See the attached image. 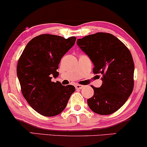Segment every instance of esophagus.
Instances as JSON below:
<instances>
[{
	"label": "esophagus",
	"instance_id": "1",
	"mask_svg": "<svg viewBox=\"0 0 147 147\" xmlns=\"http://www.w3.org/2000/svg\"><path fill=\"white\" fill-rule=\"evenodd\" d=\"M75 87L76 89H82V88L84 87V86H82V85H80V84H76Z\"/></svg>",
	"mask_w": 147,
	"mask_h": 147
}]
</instances>
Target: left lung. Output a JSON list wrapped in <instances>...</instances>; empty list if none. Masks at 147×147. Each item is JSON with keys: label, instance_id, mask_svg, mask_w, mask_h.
<instances>
[{"label": "left lung", "instance_id": "1", "mask_svg": "<svg viewBox=\"0 0 147 147\" xmlns=\"http://www.w3.org/2000/svg\"><path fill=\"white\" fill-rule=\"evenodd\" d=\"M77 45L93 63V73L102 75L99 88L87 99L92 111L108 115L123 106L134 88V63L122 41L106 32H97L77 39Z\"/></svg>", "mask_w": 147, "mask_h": 147}]
</instances>
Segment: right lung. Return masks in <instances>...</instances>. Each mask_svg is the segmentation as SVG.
Returning <instances> with one entry per match:
<instances>
[{
    "instance_id": "add662e5",
    "label": "right lung",
    "mask_w": 147,
    "mask_h": 147,
    "mask_svg": "<svg viewBox=\"0 0 147 147\" xmlns=\"http://www.w3.org/2000/svg\"><path fill=\"white\" fill-rule=\"evenodd\" d=\"M75 37L43 34L27 43L18 60L17 75L21 90L28 104L46 117L59 115L75 91L73 85L52 82L59 76L61 59L75 44Z\"/></svg>"
}]
</instances>
